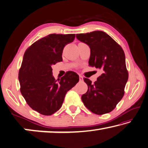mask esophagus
I'll return each mask as SVG.
<instances>
[{
	"label": "esophagus",
	"instance_id": "34e87169",
	"mask_svg": "<svg viewBox=\"0 0 148 148\" xmlns=\"http://www.w3.org/2000/svg\"><path fill=\"white\" fill-rule=\"evenodd\" d=\"M79 80H80V81H83V77L80 75L79 76Z\"/></svg>",
	"mask_w": 148,
	"mask_h": 148
}]
</instances>
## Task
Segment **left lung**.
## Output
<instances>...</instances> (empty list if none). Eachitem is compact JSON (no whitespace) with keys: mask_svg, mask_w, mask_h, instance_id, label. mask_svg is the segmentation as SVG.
I'll list each match as a JSON object with an SVG mask.
<instances>
[{"mask_svg":"<svg viewBox=\"0 0 148 148\" xmlns=\"http://www.w3.org/2000/svg\"><path fill=\"white\" fill-rule=\"evenodd\" d=\"M76 37L90 48L89 66L102 71L94 84L90 79H83L88 85V90L82 95V101L95 114L110 113L124 96L129 78L124 51L103 31L77 34Z\"/></svg>","mask_w":148,"mask_h":148,"instance_id":"1","label":"left lung"}]
</instances>
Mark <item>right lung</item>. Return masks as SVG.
<instances>
[{
    "mask_svg": "<svg viewBox=\"0 0 148 148\" xmlns=\"http://www.w3.org/2000/svg\"><path fill=\"white\" fill-rule=\"evenodd\" d=\"M75 38V34H50L34 42L23 55L18 77L21 93L40 114L51 115L59 110L65 94L79 81L73 71H67L58 81L52 75V65L62 61L65 45Z\"/></svg>",
    "mask_w": 148,
    "mask_h": 148,
    "instance_id": "right-lung-1",
    "label": "right lung"
}]
</instances>
